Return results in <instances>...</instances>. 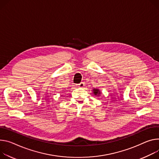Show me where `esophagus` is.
I'll return each instance as SVG.
<instances>
[{
    "mask_svg": "<svg viewBox=\"0 0 159 159\" xmlns=\"http://www.w3.org/2000/svg\"><path fill=\"white\" fill-rule=\"evenodd\" d=\"M84 85H85V83L84 82H81L80 84H78V86H79V87H80V88H83Z\"/></svg>",
    "mask_w": 159,
    "mask_h": 159,
    "instance_id": "1",
    "label": "esophagus"
}]
</instances>
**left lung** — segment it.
<instances>
[{"label":"left lung","mask_w":159,"mask_h":159,"mask_svg":"<svg viewBox=\"0 0 159 159\" xmlns=\"http://www.w3.org/2000/svg\"><path fill=\"white\" fill-rule=\"evenodd\" d=\"M94 93V94H95V95H99L100 94V93H101V92L99 91V89H93V91Z\"/></svg>","instance_id":"obj_1"}]
</instances>
